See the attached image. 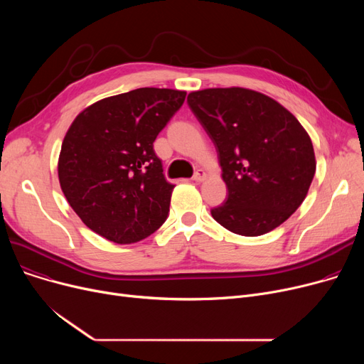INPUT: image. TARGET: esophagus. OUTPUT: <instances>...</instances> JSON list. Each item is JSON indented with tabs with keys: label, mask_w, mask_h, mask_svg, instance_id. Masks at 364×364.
Here are the masks:
<instances>
[{
	"label": "esophagus",
	"mask_w": 364,
	"mask_h": 364,
	"mask_svg": "<svg viewBox=\"0 0 364 364\" xmlns=\"http://www.w3.org/2000/svg\"><path fill=\"white\" fill-rule=\"evenodd\" d=\"M206 178V172L203 171V169H198L196 172H195V176H193V181H198V183H200V181H203Z\"/></svg>",
	"instance_id": "34e87169"
}]
</instances>
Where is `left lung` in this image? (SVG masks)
Listing matches in <instances>:
<instances>
[{"label": "left lung", "mask_w": 364, "mask_h": 364, "mask_svg": "<svg viewBox=\"0 0 364 364\" xmlns=\"http://www.w3.org/2000/svg\"><path fill=\"white\" fill-rule=\"evenodd\" d=\"M187 103L215 144L225 203L211 214L227 230L261 236L304 202L316 172L309 132L262 92L242 88L192 91Z\"/></svg>", "instance_id": "1"}]
</instances>
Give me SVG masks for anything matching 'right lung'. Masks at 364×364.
I'll return each mask as SVG.
<instances>
[{
  "instance_id": "add662e5",
  "label": "right lung",
  "mask_w": 364,
  "mask_h": 364,
  "mask_svg": "<svg viewBox=\"0 0 364 364\" xmlns=\"http://www.w3.org/2000/svg\"><path fill=\"white\" fill-rule=\"evenodd\" d=\"M186 91L137 88L85 107L70 124L57 164L62 192L82 223L114 243H136L165 223L174 184L153 141Z\"/></svg>"
}]
</instances>
